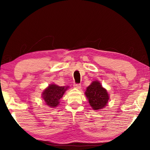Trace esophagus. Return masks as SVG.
Here are the masks:
<instances>
[{
    "mask_svg": "<svg viewBox=\"0 0 150 150\" xmlns=\"http://www.w3.org/2000/svg\"><path fill=\"white\" fill-rule=\"evenodd\" d=\"M74 87L75 88H77V89H80L81 88V84H76V83H75L74 84Z\"/></svg>",
    "mask_w": 150,
    "mask_h": 150,
    "instance_id": "obj_1",
    "label": "esophagus"
}]
</instances>
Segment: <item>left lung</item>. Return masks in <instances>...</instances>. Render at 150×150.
I'll return each mask as SVG.
<instances>
[{
    "mask_svg": "<svg viewBox=\"0 0 150 150\" xmlns=\"http://www.w3.org/2000/svg\"><path fill=\"white\" fill-rule=\"evenodd\" d=\"M85 94L93 110L103 108L107 105L109 100L107 91L102 87L100 83L98 81H93L87 88Z\"/></svg>",
    "mask_w": 150,
    "mask_h": 150,
    "instance_id": "8db88e82",
    "label": "left lung"
}]
</instances>
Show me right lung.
I'll return each mask as SVG.
<instances>
[{
	"label": "right lung",
	"mask_w": 150,
	"mask_h": 150,
	"mask_svg": "<svg viewBox=\"0 0 150 150\" xmlns=\"http://www.w3.org/2000/svg\"><path fill=\"white\" fill-rule=\"evenodd\" d=\"M69 87H60L55 84H51L43 91L42 98L45 104L51 108H55L59 105V100Z\"/></svg>",
	"instance_id": "add662e5"
}]
</instances>
